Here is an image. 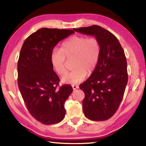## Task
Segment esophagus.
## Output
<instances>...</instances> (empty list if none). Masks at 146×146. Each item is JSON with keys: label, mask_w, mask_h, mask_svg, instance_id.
<instances>
[{"label": "esophagus", "mask_w": 146, "mask_h": 146, "mask_svg": "<svg viewBox=\"0 0 146 146\" xmlns=\"http://www.w3.org/2000/svg\"><path fill=\"white\" fill-rule=\"evenodd\" d=\"M72 88L73 89V90H75L79 88V86L78 85H72Z\"/></svg>", "instance_id": "1"}]
</instances>
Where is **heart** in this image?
Masks as SVG:
<instances>
[{"label":"heart","instance_id":"b5f03b06","mask_svg":"<svg viewBox=\"0 0 146 146\" xmlns=\"http://www.w3.org/2000/svg\"><path fill=\"white\" fill-rule=\"evenodd\" d=\"M101 54V46L96 37L84 36H71L62 44L61 49L55 48L51 54V61L58 75L66 72V58L74 57L72 71L64 76V83L76 84L82 82L95 70Z\"/></svg>","mask_w":146,"mask_h":146}]
</instances>
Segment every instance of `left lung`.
<instances>
[{
	"label": "left lung",
	"instance_id": "1",
	"mask_svg": "<svg viewBox=\"0 0 146 146\" xmlns=\"http://www.w3.org/2000/svg\"><path fill=\"white\" fill-rule=\"evenodd\" d=\"M73 30L93 35L100 43L101 54L97 68L79 87L85 94L82 109L86 117L94 121L108 120L117 111L127 83L124 51L114 35L99 26Z\"/></svg>",
	"mask_w": 146,
	"mask_h": 146
}]
</instances>
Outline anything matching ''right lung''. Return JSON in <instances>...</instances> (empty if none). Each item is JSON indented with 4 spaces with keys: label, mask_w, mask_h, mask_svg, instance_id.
I'll return each mask as SVG.
<instances>
[{
    "label": "right lung",
    "mask_w": 146,
    "mask_h": 146,
    "mask_svg": "<svg viewBox=\"0 0 146 146\" xmlns=\"http://www.w3.org/2000/svg\"><path fill=\"white\" fill-rule=\"evenodd\" d=\"M74 33L71 29L41 28L26 39L20 52L19 90L29 113L44 124H55L65 117L64 103L73 88L65 84L57 89L60 79L53 71L51 54L59 41Z\"/></svg>",
    "instance_id": "obj_1"
}]
</instances>
